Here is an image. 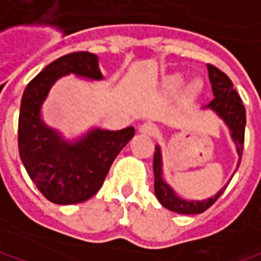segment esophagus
Returning a JSON list of instances; mask_svg holds the SVG:
<instances>
[{"instance_id": "obj_1", "label": "esophagus", "mask_w": 261, "mask_h": 261, "mask_svg": "<svg viewBox=\"0 0 261 261\" xmlns=\"http://www.w3.org/2000/svg\"><path fill=\"white\" fill-rule=\"evenodd\" d=\"M139 133L143 134V136H154L155 133H156V127H155L154 124H151V122H145V124H142L139 127Z\"/></svg>"}]
</instances>
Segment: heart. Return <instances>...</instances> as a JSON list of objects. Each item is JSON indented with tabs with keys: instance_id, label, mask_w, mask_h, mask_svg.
I'll return each mask as SVG.
<instances>
[{
	"instance_id": "1",
	"label": "heart",
	"mask_w": 261,
	"mask_h": 261,
	"mask_svg": "<svg viewBox=\"0 0 261 261\" xmlns=\"http://www.w3.org/2000/svg\"><path fill=\"white\" fill-rule=\"evenodd\" d=\"M184 83H185V77L182 74L169 76V77H166L163 81V83H161V91H163V94H166L169 97L176 95L179 91L184 88ZM201 89H203V82H201L200 79H194V81H191V82L187 85L184 94H185L187 100H194L200 94Z\"/></svg>"
}]
</instances>
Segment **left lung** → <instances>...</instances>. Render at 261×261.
I'll return each mask as SVG.
<instances>
[{
	"instance_id": "left-lung-1",
	"label": "left lung",
	"mask_w": 261,
	"mask_h": 261,
	"mask_svg": "<svg viewBox=\"0 0 261 261\" xmlns=\"http://www.w3.org/2000/svg\"><path fill=\"white\" fill-rule=\"evenodd\" d=\"M207 74H209V82L212 85V92H214V100L207 103L206 106L201 107V110H211L214 112L220 119H223L230 137L236 146V152L239 155L238 164L234 169H239L241 158H242V151H244V139H245V124H247V115H245V107L242 105L241 97L238 95L236 89L233 88V83L228 79V76L224 74L221 70H218L214 65L207 64ZM233 173V175H234ZM231 175V178H233ZM228 179V182L231 180ZM228 182L224 187L214 194L212 197L203 199V200H187L176 194V191L166 182L164 179V172H163V152L161 146L155 145L154 154V191L158 201L169 211L184 214V215H194V214H201L207 207H211L218 197L224 193Z\"/></svg>"
}]
</instances>
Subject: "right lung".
<instances>
[{
    "mask_svg": "<svg viewBox=\"0 0 261 261\" xmlns=\"http://www.w3.org/2000/svg\"><path fill=\"white\" fill-rule=\"evenodd\" d=\"M74 74L85 81H103L98 57L73 52L44 67L27 85L19 113L17 143L20 160L40 193L52 203L74 204L91 199L103 185L113 160L134 136V128L92 127L74 139L43 119V105L61 77Z\"/></svg>",
    "mask_w": 261,
    "mask_h": 261,
    "instance_id": "1",
    "label": "right lung"
}]
</instances>
